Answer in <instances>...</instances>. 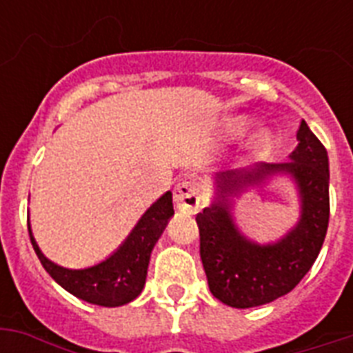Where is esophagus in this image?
Segmentation results:
<instances>
[{"instance_id": "esophagus-1", "label": "esophagus", "mask_w": 353, "mask_h": 353, "mask_svg": "<svg viewBox=\"0 0 353 353\" xmlns=\"http://www.w3.org/2000/svg\"><path fill=\"white\" fill-rule=\"evenodd\" d=\"M174 203L179 210L194 214L199 209V188L194 181H185L177 183L174 188Z\"/></svg>"}]
</instances>
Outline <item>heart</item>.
<instances>
[{
	"label": "heart",
	"instance_id": "heart-1",
	"mask_svg": "<svg viewBox=\"0 0 353 353\" xmlns=\"http://www.w3.org/2000/svg\"><path fill=\"white\" fill-rule=\"evenodd\" d=\"M243 124H245V122L241 121V119L240 121L231 122V130L232 132H240L241 128H243ZM269 146H271V135H269L268 132H260V133H256L254 137H252L251 150L254 152V154H263V152H265Z\"/></svg>",
	"mask_w": 353,
	"mask_h": 353
}]
</instances>
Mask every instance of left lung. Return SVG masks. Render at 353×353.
I'll return each instance as SVG.
<instances>
[{"label":"left lung","mask_w":353,"mask_h":353,"mask_svg":"<svg viewBox=\"0 0 353 353\" xmlns=\"http://www.w3.org/2000/svg\"><path fill=\"white\" fill-rule=\"evenodd\" d=\"M296 148L285 163H262L251 170L216 174L218 199L196 216L199 256L210 293L227 306L254 307L288 295L317 260L330 220L328 154L301 122ZM271 173H288L301 194V220L282 241L260 246L237 231L227 193L257 184Z\"/></svg>","instance_id":"8db88e82"}]
</instances>
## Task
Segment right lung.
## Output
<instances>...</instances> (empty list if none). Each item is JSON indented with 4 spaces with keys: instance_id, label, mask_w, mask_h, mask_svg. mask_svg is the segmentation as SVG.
I'll return each instance as SVG.
<instances>
[{
    "instance_id": "add662e5",
    "label": "right lung",
    "mask_w": 353,
    "mask_h": 353,
    "mask_svg": "<svg viewBox=\"0 0 353 353\" xmlns=\"http://www.w3.org/2000/svg\"><path fill=\"white\" fill-rule=\"evenodd\" d=\"M172 214V192H166L144 212L124 243L112 256L85 269H65L52 263L40 251V247L32 238L30 227L29 236L43 269L63 290L90 304L115 307L128 304L141 295L146 282L152 249L165 231Z\"/></svg>"
}]
</instances>
